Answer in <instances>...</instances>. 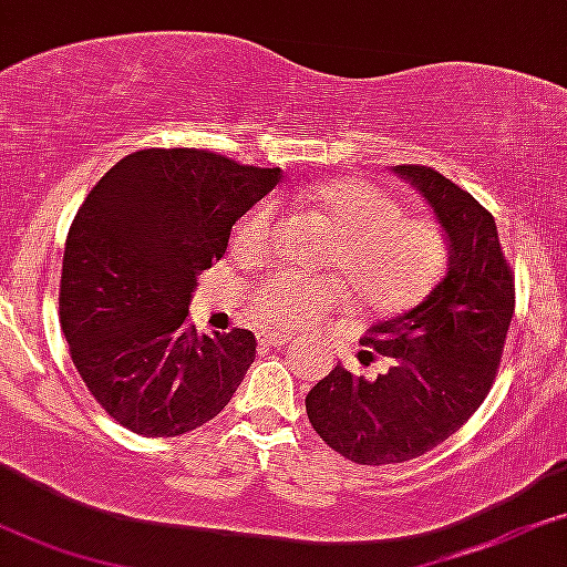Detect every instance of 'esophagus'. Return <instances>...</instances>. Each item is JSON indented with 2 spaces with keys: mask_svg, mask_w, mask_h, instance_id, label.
I'll return each instance as SVG.
<instances>
[{
  "mask_svg": "<svg viewBox=\"0 0 567 567\" xmlns=\"http://www.w3.org/2000/svg\"><path fill=\"white\" fill-rule=\"evenodd\" d=\"M259 342L269 348H285L290 340H288V334H259Z\"/></svg>",
  "mask_w": 567,
  "mask_h": 567,
  "instance_id": "obj_1",
  "label": "esophagus"
}]
</instances>
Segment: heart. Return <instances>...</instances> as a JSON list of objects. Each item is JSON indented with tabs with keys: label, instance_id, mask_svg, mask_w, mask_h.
Returning <instances> with one entry per match:
<instances>
[{
	"label": "heart",
	"instance_id": "b5f03b06",
	"mask_svg": "<svg viewBox=\"0 0 567 567\" xmlns=\"http://www.w3.org/2000/svg\"><path fill=\"white\" fill-rule=\"evenodd\" d=\"M300 204L340 235L332 267L361 311L390 319L432 296L447 267V238L434 221L405 217L400 200L367 181L340 177L308 188ZM275 209L256 206L238 221L233 248L243 259L267 250ZM254 317L267 329H303L342 298L334 279L267 277L254 290Z\"/></svg>",
	"mask_w": 567,
	"mask_h": 567
}]
</instances>
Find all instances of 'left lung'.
<instances>
[{"label": "left lung", "instance_id": "left-lung-1", "mask_svg": "<svg viewBox=\"0 0 567 567\" xmlns=\"http://www.w3.org/2000/svg\"><path fill=\"white\" fill-rule=\"evenodd\" d=\"M395 175L442 225L447 275L413 311L367 329L361 342L390 361L384 374L367 379L334 367L306 395L317 434L361 465L411 461L455 434L489 395L515 311L513 271L492 214L432 167L398 164Z\"/></svg>", "mask_w": 567, "mask_h": 567}]
</instances>
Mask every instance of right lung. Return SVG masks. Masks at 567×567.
I'll return each instance as SVG.
<instances>
[{
  "mask_svg": "<svg viewBox=\"0 0 567 567\" xmlns=\"http://www.w3.org/2000/svg\"><path fill=\"white\" fill-rule=\"evenodd\" d=\"M277 183V167L143 148L85 196L64 243L60 321L78 374L117 424L181 436L233 400L256 337L198 334L188 306L235 221Z\"/></svg>",
  "mask_w": 567,
  "mask_h": 567,
  "instance_id": "obj_1",
  "label": "right lung"
}]
</instances>
